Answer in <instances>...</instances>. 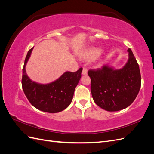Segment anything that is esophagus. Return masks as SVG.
Segmentation results:
<instances>
[{
  "instance_id": "esophagus-1",
  "label": "esophagus",
  "mask_w": 154,
  "mask_h": 154,
  "mask_svg": "<svg viewBox=\"0 0 154 154\" xmlns=\"http://www.w3.org/2000/svg\"><path fill=\"white\" fill-rule=\"evenodd\" d=\"M87 74V69L85 67L83 68V71H82V74Z\"/></svg>"
}]
</instances>
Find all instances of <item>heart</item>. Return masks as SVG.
I'll list each match as a JSON object with an SVG mask.
<instances>
[{
	"instance_id": "1",
	"label": "heart",
	"mask_w": 154,
	"mask_h": 154,
	"mask_svg": "<svg viewBox=\"0 0 154 154\" xmlns=\"http://www.w3.org/2000/svg\"><path fill=\"white\" fill-rule=\"evenodd\" d=\"M102 53V50L99 48H94L91 49L87 54L86 58L87 59H94L99 57Z\"/></svg>"
}]
</instances>
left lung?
I'll return each mask as SVG.
<instances>
[{
  "instance_id": "1",
  "label": "left lung",
  "mask_w": 154,
  "mask_h": 154,
  "mask_svg": "<svg viewBox=\"0 0 154 154\" xmlns=\"http://www.w3.org/2000/svg\"><path fill=\"white\" fill-rule=\"evenodd\" d=\"M128 60L123 68L114 70L107 65L90 69L91 90L95 103L101 109L114 112L127 108L136 99L141 88L139 65L132 50L128 49Z\"/></svg>"
}]
</instances>
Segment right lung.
<instances>
[{
	"label": "right lung",
	"instance_id": "add662e5",
	"mask_svg": "<svg viewBox=\"0 0 154 154\" xmlns=\"http://www.w3.org/2000/svg\"><path fill=\"white\" fill-rule=\"evenodd\" d=\"M32 49L27 52L22 69V89L30 103L37 109L49 113L61 112L71 103L74 90L82 76V68L74 72H66L58 80L48 84L32 82L27 76L25 67Z\"/></svg>",
	"mask_w": 154,
	"mask_h": 154
}]
</instances>
